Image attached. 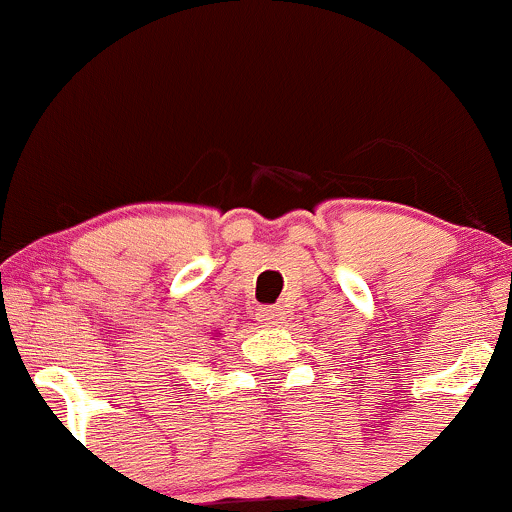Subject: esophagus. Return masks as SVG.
Masks as SVG:
<instances>
[{
  "instance_id": "esophagus-1",
  "label": "esophagus",
  "mask_w": 512,
  "mask_h": 512,
  "mask_svg": "<svg viewBox=\"0 0 512 512\" xmlns=\"http://www.w3.org/2000/svg\"><path fill=\"white\" fill-rule=\"evenodd\" d=\"M258 322L263 327H280L285 322V310L280 305H271V307H261L258 310Z\"/></svg>"
}]
</instances>
